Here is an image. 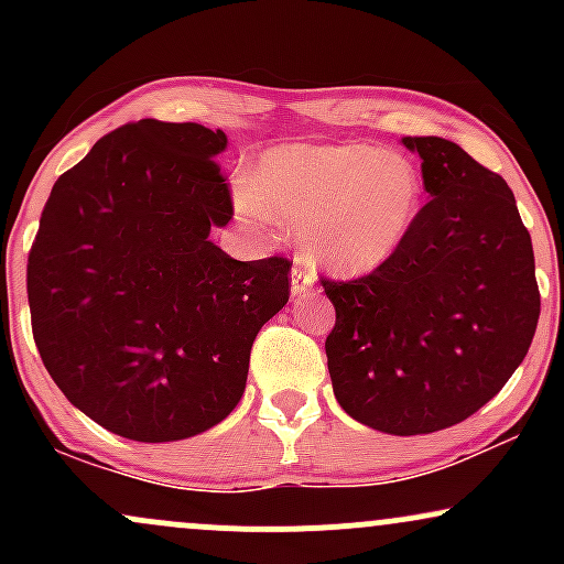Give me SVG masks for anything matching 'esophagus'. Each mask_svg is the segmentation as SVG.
Here are the masks:
<instances>
[{"instance_id":"obj_1","label":"esophagus","mask_w":564,"mask_h":564,"mask_svg":"<svg viewBox=\"0 0 564 564\" xmlns=\"http://www.w3.org/2000/svg\"><path fill=\"white\" fill-rule=\"evenodd\" d=\"M313 286H315L313 262L304 260V257H296L294 270H291V294L294 296L307 294V291H313Z\"/></svg>"}]
</instances>
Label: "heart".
I'll return each instance as SVG.
<instances>
[{
    "label": "heart",
    "instance_id": "obj_1",
    "mask_svg": "<svg viewBox=\"0 0 564 564\" xmlns=\"http://www.w3.org/2000/svg\"><path fill=\"white\" fill-rule=\"evenodd\" d=\"M422 174L405 156L377 145H281L264 151L251 185L236 191L238 212H268L302 230L321 268L364 275L390 262L422 215Z\"/></svg>",
    "mask_w": 564,
    "mask_h": 564
}]
</instances>
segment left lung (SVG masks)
I'll use <instances>...</instances> for the list:
<instances>
[{
	"label": "left lung",
	"mask_w": 564,
	"mask_h": 564,
	"mask_svg": "<svg viewBox=\"0 0 564 564\" xmlns=\"http://www.w3.org/2000/svg\"><path fill=\"white\" fill-rule=\"evenodd\" d=\"M430 200L390 262L326 281L334 394L355 422L430 435L480 411L528 355L541 294L530 232L501 174L445 138H403Z\"/></svg>",
	"instance_id": "8db88e82"
}]
</instances>
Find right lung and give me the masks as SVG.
Masks as SVG:
<instances>
[{
    "label": "right lung",
    "instance_id": "add662e5",
    "mask_svg": "<svg viewBox=\"0 0 564 564\" xmlns=\"http://www.w3.org/2000/svg\"><path fill=\"white\" fill-rule=\"evenodd\" d=\"M223 129L142 119L57 177L29 254L44 368L113 435L172 443L223 422L260 328L289 302L283 257L238 262L209 241L232 200Z\"/></svg>",
    "mask_w": 564,
    "mask_h": 564
}]
</instances>
